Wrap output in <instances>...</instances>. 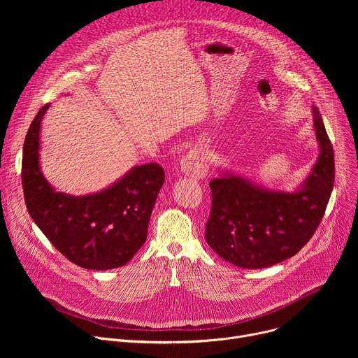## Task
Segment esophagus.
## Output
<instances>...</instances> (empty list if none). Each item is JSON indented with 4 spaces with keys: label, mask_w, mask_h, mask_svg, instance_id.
<instances>
[{
    "label": "esophagus",
    "mask_w": 358,
    "mask_h": 358,
    "mask_svg": "<svg viewBox=\"0 0 358 358\" xmlns=\"http://www.w3.org/2000/svg\"><path fill=\"white\" fill-rule=\"evenodd\" d=\"M181 171L198 181L207 177L208 164L201 148L194 147L187 152V156L181 160Z\"/></svg>",
    "instance_id": "obj_1"
}]
</instances>
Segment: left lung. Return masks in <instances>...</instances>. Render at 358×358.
Returning a JSON list of instances; mask_svg holds the SVG:
<instances>
[{"instance_id":"left-lung-1","label":"left lung","mask_w":358,"mask_h":358,"mask_svg":"<svg viewBox=\"0 0 358 358\" xmlns=\"http://www.w3.org/2000/svg\"><path fill=\"white\" fill-rule=\"evenodd\" d=\"M312 113L320 152L294 191L271 189L229 170H220L210 182L206 239L224 261L243 269L273 266L296 255L317 229L334 185V155L317 108Z\"/></svg>"}]
</instances>
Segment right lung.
I'll return each instance as SVG.
<instances>
[{
  "mask_svg": "<svg viewBox=\"0 0 358 358\" xmlns=\"http://www.w3.org/2000/svg\"><path fill=\"white\" fill-rule=\"evenodd\" d=\"M49 105L32 120L22 151V188L29 217L72 264L92 271L126 265L147 238L151 211L164 184V170L148 163L94 194L57 191L39 166L41 122Z\"/></svg>",
  "mask_w": 358,
  "mask_h": 358,
  "instance_id": "right-lung-1",
  "label": "right lung"
}]
</instances>
